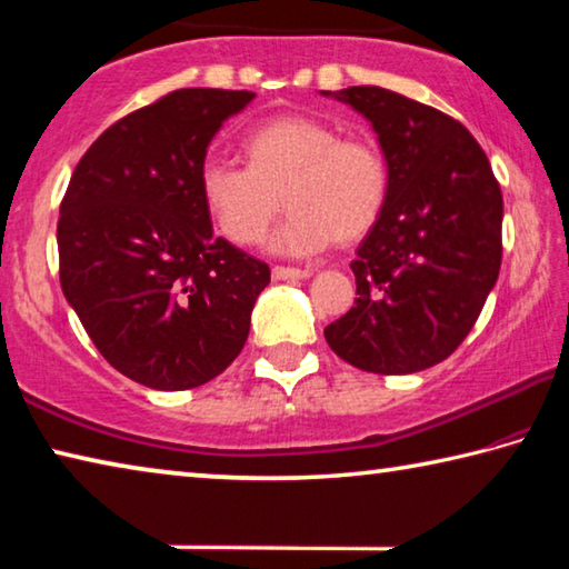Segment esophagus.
<instances>
[{"label":"esophagus","mask_w":569,"mask_h":569,"mask_svg":"<svg viewBox=\"0 0 569 569\" xmlns=\"http://www.w3.org/2000/svg\"><path fill=\"white\" fill-rule=\"evenodd\" d=\"M311 273H313L311 268H286V266L273 268L276 281H301V278H308Z\"/></svg>","instance_id":"esophagus-1"}]
</instances>
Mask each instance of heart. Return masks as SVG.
Returning <instances> with one entry per match:
<instances>
[{
    "label": "heart",
    "instance_id": "heart-1",
    "mask_svg": "<svg viewBox=\"0 0 569 569\" xmlns=\"http://www.w3.org/2000/svg\"><path fill=\"white\" fill-rule=\"evenodd\" d=\"M248 166L208 158L198 172L210 220L236 246L268 240L278 256H313L336 238L353 240L377 223L389 198V162L369 138H341L329 122L286 114L243 140Z\"/></svg>",
    "mask_w": 569,
    "mask_h": 569
}]
</instances>
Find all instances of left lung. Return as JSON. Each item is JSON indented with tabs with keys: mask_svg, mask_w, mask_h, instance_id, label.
I'll list each match as a JSON object with an SVG mask.
<instances>
[{
	"mask_svg": "<svg viewBox=\"0 0 569 569\" xmlns=\"http://www.w3.org/2000/svg\"><path fill=\"white\" fill-rule=\"evenodd\" d=\"M371 122L389 198L356 250V306L323 336L361 371L413 373L467 339L502 263V192L465 124L383 88L321 92Z\"/></svg>",
	"mask_w": 569,
	"mask_h": 569,
	"instance_id": "1",
	"label": "left lung"
}]
</instances>
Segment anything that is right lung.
Segmentation results:
<instances>
[{"label":"right lung","mask_w":569,"mask_h":569,"mask_svg":"<svg viewBox=\"0 0 569 569\" xmlns=\"http://www.w3.org/2000/svg\"><path fill=\"white\" fill-rule=\"evenodd\" d=\"M256 94L188 88L104 130L72 172L57 248L67 303L124 377L186 391L243 349L271 268L213 236L198 172Z\"/></svg>","instance_id":"obj_1"}]
</instances>
